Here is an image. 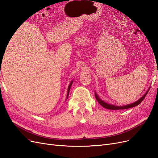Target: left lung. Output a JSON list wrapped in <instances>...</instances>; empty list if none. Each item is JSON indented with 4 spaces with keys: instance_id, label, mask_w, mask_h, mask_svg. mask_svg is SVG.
<instances>
[{
    "instance_id": "left-lung-1",
    "label": "left lung",
    "mask_w": 158,
    "mask_h": 158,
    "mask_svg": "<svg viewBox=\"0 0 158 158\" xmlns=\"http://www.w3.org/2000/svg\"><path fill=\"white\" fill-rule=\"evenodd\" d=\"M148 91L149 90H148L147 91H146V94L142 97H141L140 99H139L138 101L131 103V104L124 105V106H120L113 105H111V104H108V103H106L105 101H103L102 100H101V99H100L99 97L97 95V94L96 93H95V98H96L97 101H98V102H99L102 106L106 108V109H109V110H122V109H127V108H133L134 106H137L138 105H139L140 103L144 100V97H145V96L146 95H147V93L148 92Z\"/></svg>"
}]
</instances>
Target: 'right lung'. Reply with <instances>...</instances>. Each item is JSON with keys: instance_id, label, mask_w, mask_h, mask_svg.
<instances>
[{"instance_id": "obj_1", "label": "right lung", "mask_w": 158, "mask_h": 158, "mask_svg": "<svg viewBox=\"0 0 158 158\" xmlns=\"http://www.w3.org/2000/svg\"><path fill=\"white\" fill-rule=\"evenodd\" d=\"M73 81H71V82L70 83V85H69V87H68V91H67V99H68L69 94V91H70V87H71V85H72V84H73Z\"/></svg>"}]
</instances>
